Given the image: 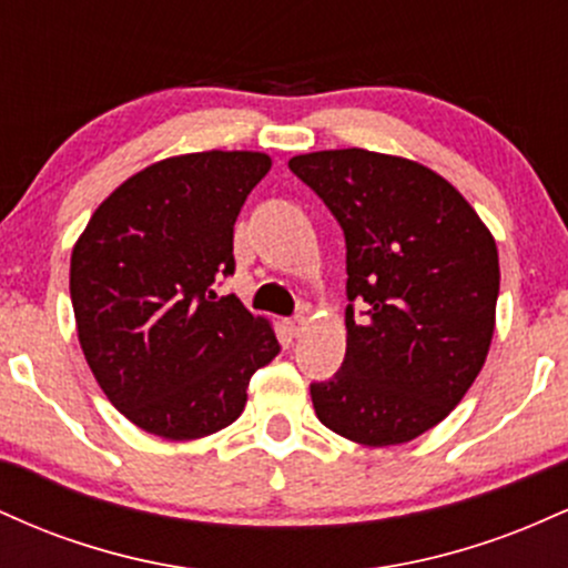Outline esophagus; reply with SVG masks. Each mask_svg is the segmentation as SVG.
Listing matches in <instances>:
<instances>
[{"mask_svg":"<svg viewBox=\"0 0 568 568\" xmlns=\"http://www.w3.org/2000/svg\"><path fill=\"white\" fill-rule=\"evenodd\" d=\"M285 328H288L291 336H302L306 331V317L304 315L291 317V321H285Z\"/></svg>","mask_w":568,"mask_h":568,"instance_id":"obj_1","label":"esophagus"}]
</instances>
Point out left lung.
Segmentation results:
<instances>
[{
    "mask_svg": "<svg viewBox=\"0 0 568 568\" xmlns=\"http://www.w3.org/2000/svg\"><path fill=\"white\" fill-rule=\"evenodd\" d=\"M288 168L347 243V355L328 382L310 384L317 419L363 446L414 440L452 414L484 368L497 243L470 202L419 162L331 149Z\"/></svg>",
    "mask_w": 568,
    "mask_h": 568,
    "instance_id": "1",
    "label": "left lung"
}]
</instances>
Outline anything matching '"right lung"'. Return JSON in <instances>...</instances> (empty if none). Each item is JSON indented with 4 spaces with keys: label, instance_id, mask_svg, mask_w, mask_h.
Instances as JSON below:
<instances>
[{
    "label": "right lung",
    "instance_id": "1",
    "mask_svg": "<svg viewBox=\"0 0 568 568\" xmlns=\"http://www.w3.org/2000/svg\"><path fill=\"white\" fill-rule=\"evenodd\" d=\"M258 152L162 160L98 205L71 253V306L90 371L116 410L168 440L243 414L247 384L280 352L234 293V221L270 171Z\"/></svg>",
    "mask_w": 568,
    "mask_h": 568
}]
</instances>
